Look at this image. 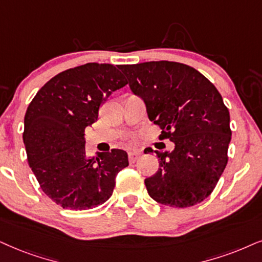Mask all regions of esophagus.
Segmentation results:
<instances>
[{
    "label": "esophagus",
    "instance_id": "esophagus-1",
    "mask_svg": "<svg viewBox=\"0 0 262 262\" xmlns=\"http://www.w3.org/2000/svg\"><path fill=\"white\" fill-rule=\"evenodd\" d=\"M139 157H140V154L139 152H135V151H129L128 152V160L130 163H134V162H137L139 160Z\"/></svg>",
    "mask_w": 262,
    "mask_h": 262
}]
</instances>
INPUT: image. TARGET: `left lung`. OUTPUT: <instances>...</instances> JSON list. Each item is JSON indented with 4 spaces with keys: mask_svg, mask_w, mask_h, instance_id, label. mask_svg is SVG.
Returning a JSON list of instances; mask_svg holds the SVG:
<instances>
[{
    "mask_svg": "<svg viewBox=\"0 0 262 262\" xmlns=\"http://www.w3.org/2000/svg\"><path fill=\"white\" fill-rule=\"evenodd\" d=\"M120 69L132 92L146 104L150 121L162 129L161 140L175 145L171 152L155 151L160 168L145 179L148 194L175 208L201 203L210 196L228 161L232 132L219 91L181 62L147 61Z\"/></svg>",
    "mask_w": 262,
    "mask_h": 262,
    "instance_id": "left-lung-1",
    "label": "left lung"
}]
</instances>
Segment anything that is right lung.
<instances>
[{
    "label": "right lung",
    "instance_id": "1",
    "mask_svg": "<svg viewBox=\"0 0 262 262\" xmlns=\"http://www.w3.org/2000/svg\"><path fill=\"white\" fill-rule=\"evenodd\" d=\"M125 84L116 66L88 62L54 76L30 102L23 133L29 165L42 191L64 209L105 203L116 175L128 167L123 150L89 157L84 146V129L98 120L101 102Z\"/></svg>",
    "mask_w": 262,
    "mask_h": 262
}]
</instances>
